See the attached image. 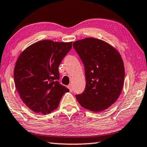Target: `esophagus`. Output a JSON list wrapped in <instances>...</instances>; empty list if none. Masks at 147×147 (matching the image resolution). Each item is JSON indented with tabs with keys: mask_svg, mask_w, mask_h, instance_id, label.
I'll list each match as a JSON object with an SVG mask.
<instances>
[{
	"mask_svg": "<svg viewBox=\"0 0 147 147\" xmlns=\"http://www.w3.org/2000/svg\"><path fill=\"white\" fill-rule=\"evenodd\" d=\"M67 88H69V90L70 92H73V87H72V86H71V85H69L67 86Z\"/></svg>",
	"mask_w": 147,
	"mask_h": 147,
	"instance_id": "1",
	"label": "esophagus"
}]
</instances>
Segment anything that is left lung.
<instances>
[{
	"instance_id": "1",
	"label": "left lung",
	"mask_w": 147,
	"mask_h": 147,
	"mask_svg": "<svg viewBox=\"0 0 147 147\" xmlns=\"http://www.w3.org/2000/svg\"><path fill=\"white\" fill-rule=\"evenodd\" d=\"M73 48L85 67L86 86L76 95L82 107L93 112L105 110L117 100L123 87L124 67L116 50L102 40L87 38Z\"/></svg>"
}]
</instances>
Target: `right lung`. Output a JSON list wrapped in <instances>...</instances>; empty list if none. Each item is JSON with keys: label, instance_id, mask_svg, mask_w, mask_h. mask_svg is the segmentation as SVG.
Returning <instances> with one entry per match:
<instances>
[{"label": "right lung", "instance_id": "right-lung-1", "mask_svg": "<svg viewBox=\"0 0 147 147\" xmlns=\"http://www.w3.org/2000/svg\"><path fill=\"white\" fill-rule=\"evenodd\" d=\"M72 48V42L45 40L33 43L16 62L14 80L22 100L38 114L51 113L69 90L59 83V66Z\"/></svg>", "mask_w": 147, "mask_h": 147}]
</instances>
